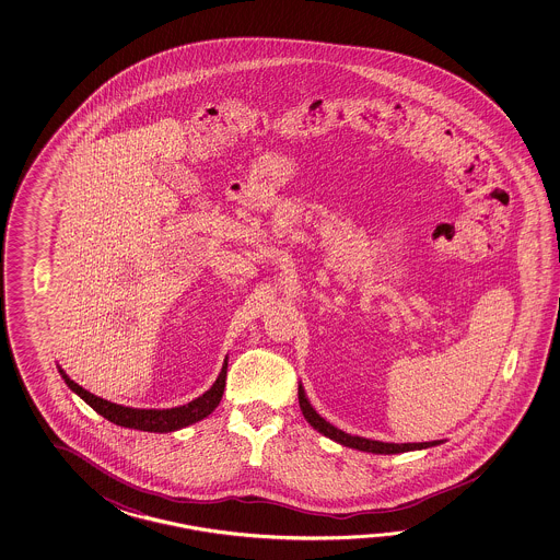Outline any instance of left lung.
<instances>
[{"label": "left lung", "mask_w": 560, "mask_h": 560, "mask_svg": "<svg viewBox=\"0 0 560 560\" xmlns=\"http://www.w3.org/2000/svg\"><path fill=\"white\" fill-rule=\"evenodd\" d=\"M298 402H300L302 415H304V418L308 420L310 427H312V429L318 430L320 434L328 436L330 441L338 442V444L348 446V448H357V451H362V453H410V451H422V448L436 446V444H441L442 442H405V444H394V442L370 441V439H362V436H352V434H346V432H342V430L332 427L330 422H326V420H324V418H322L320 415H318V412L312 408V405L308 402V398H306V393H304V388H302V384H298Z\"/></svg>", "instance_id": "1"}]
</instances>
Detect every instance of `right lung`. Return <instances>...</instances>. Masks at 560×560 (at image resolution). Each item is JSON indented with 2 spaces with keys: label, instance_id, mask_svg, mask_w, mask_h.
<instances>
[{
  "label": "right lung",
  "instance_id": "1",
  "mask_svg": "<svg viewBox=\"0 0 560 560\" xmlns=\"http://www.w3.org/2000/svg\"><path fill=\"white\" fill-rule=\"evenodd\" d=\"M60 370L61 378L70 386L72 393L78 394L85 405L92 406L97 415L107 418L109 422L124 427V429L143 430V432H174V430L190 427L194 422L212 415L215 406L220 405L224 386H226L228 358L224 360L222 372L218 374L214 384L210 390H206L202 396L191 400L188 405L176 406V408H130V406L114 405L109 400H104L95 394L88 393L80 384Z\"/></svg>",
  "mask_w": 560,
  "mask_h": 560
}]
</instances>
